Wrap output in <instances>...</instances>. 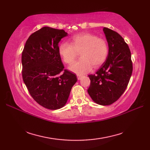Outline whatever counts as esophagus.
I'll return each mask as SVG.
<instances>
[{"label": "esophagus", "mask_w": 150, "mask_h": 150, "mask_svg": "<svg viewBox=\"0 0 150 150\" xmlns=\"http://www.w3.org/2000/svg\"><path fill=\"white\" fill-rule=\"evenodd\" d=\"M81 77H82L81 75H77V79H78V80H81Z\"/></svg>", "instance_id": "34e87169"}]
</instances>
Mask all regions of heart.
Instances as JSON below:
<instances>
[{"mask_svg":"<svg viewBox=\"0 0 150 150\" xmlns=\"http://www.w3.org/2000/svg\"><path fill=\"white\" fill-rule=\"evenodd\" d=\"M59 53L63 61L71 64L81 52L82 58L69 67L71 71L82 75L90 71L92 66L96 68L106 61L108 55L107 41L90 33H82L73 36L71 42H62L59 46Z\"/></svg>","mask_w":150,"mask_h":150,"instance_id":"b5f03b06","label":"heart"}]
</instances>
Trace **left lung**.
Here are the masks:
<instances>
[{
	"label": "left lung",
	"instance_id": "left-lung-1",
	"mask_svg": "<svg viewBox=\"0 0 150 150\" xmlns=\"http://www.w3.org/2000/svg\"><path fill=\"white\" fill-rule=\"evenodd\" d=\"M109 47L107 59L95 73L89 75L88 94L95 103L103 106L113 104L128 86L133 71L131 52L123 38L115 31L104 28Z\"/></svg>",
	"mask_w": 150,
	"mask_h": 150
}]
</instances>
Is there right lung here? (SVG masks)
<instances>
[{
    "label": "right lung",
    "instance_id": "obj_1",
    "mask_svg": "<svg viewBox=\"0 0 150 150\" xmlns=\"http://www.w3.org/2000/svg\"><path fill=\"white\" fill-rule=\"evenodd\" d=\"M66 36L63 30L43 27L29 37L22 53L24 84L33 99L49 110L64 106L77 81L74 73L64 69L59 53V42Z\"/></svg>",
    "mask_w": 150,
    "mask_h": 150
}]
</instances>
